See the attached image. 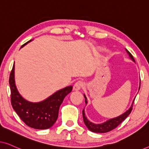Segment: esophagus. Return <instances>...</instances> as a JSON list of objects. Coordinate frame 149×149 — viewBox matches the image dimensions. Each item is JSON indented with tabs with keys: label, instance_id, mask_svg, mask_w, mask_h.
I'll list each match as a JSON object with an SVG mask.
<instances>
[{
	"label": "esophagus",
	"instance_id": "obj_1",
	"mask_svg": "<svg viewBox=\"0 0 149 149\" xmlns=\"http://www.w3.org/2000/svg\"><path fill=\"white\" fill-rule=\"evenodd\" d=\"M83 87V82L79 81H77V82L74 85V86H73V89L75 91H79V90H80V89L82 88Z\"/></svg>",
	"mask_w": 149,
	"mask_h": 149
}]
</instances>
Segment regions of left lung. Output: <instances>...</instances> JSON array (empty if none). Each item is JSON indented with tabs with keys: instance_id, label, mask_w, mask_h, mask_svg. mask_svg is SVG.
<instances>
[{
	"instance_id": "obj_1",
	"label": "left lung",
	"mask_w": 149,
	"mask_h": 149,
	"mask_svg": "<svg viewBox=\"0 0 149 149\" xmlns=\"http://www.w3.org/2000/svg\"><path fill=\"white\" fill-rule=\"evenodd\" d=\"M125 50H126V52H127V54H129L130 58H131L132 60L134 61V62H135L133 56H132V55L130 54V53L128 52L127 49H125ZM140 87H139V89H140ZM84 97L85 98V104H87V97L85 95H84ZM134 100L133 101V103H134ZM132 107H133V104H132L131 107L130 108L129 110H127L125 113L122 114V115L119 116V117L113 118V119H111L108 120V121H107L106 122H104V123H100V124H95V123H91V122L89 121V120L87 119V117H85V111H84V109H83V121H84L85 125L87 126V127L88 128L90 131L93 132H95V133H106V132H109L110 131H111V130H113V129H115V128L117 127L120 123H122V122H123L124 120H125L126 118L128 117V115L131 113V112L132 111Z\"/></svg>"
}]
</instances>
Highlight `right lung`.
Wrapping results in <instances>:
<instances>
[{"label":"right lung","instance_id":"right-lung-1","mask_svg":"<svg viewBox=\"0 0 149 149\" xmlns=\"http://www.w3.org/2000/svg\"><path fill=\"white\" fill-rule=\"evenodd\" d=\"M21 47H24L28 42ZM15 65L10 73L9 85L11 102L14 111L28 126L37 130H46L55 123L58 117L59 109L64 97L71 92L72 86L60 89L40 102H30L22 97L18 92L14 77Z\"/></svg>","mask_w":149,"mask_h":149}]
</instances>
